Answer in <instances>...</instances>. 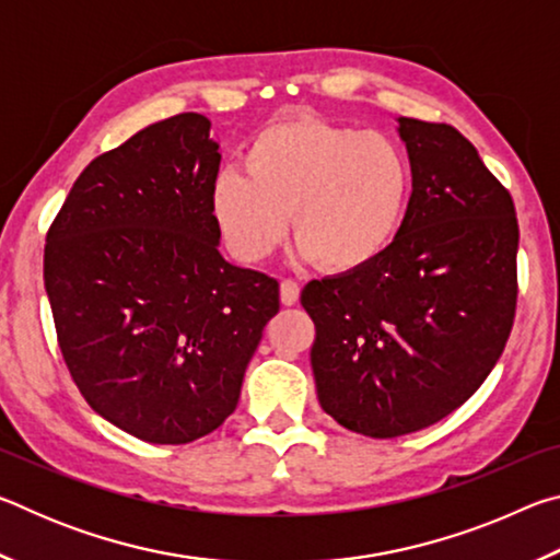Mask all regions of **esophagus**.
I'll use <instances>...</instances> for the list:
<instances>
[{
	"instance_id": "1",
	"label": "esophagus",
	"mask_w": 560,
	"mask_h": 560,
	"mask_svg": "<svg viewBox=\"0 0 560 560\" xmlns=\"http://www.w3.org/2000/svg\"><path fill=\"white\" fill-rule=\"evenodd\" d=\"M279 293H281V303H283V306H293V303L299 301V293H301V289H299V283H296V281L283 279V281H281V289H279Z\"/></svg>"
}]
</instances>
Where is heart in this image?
<instances>
[{
    "label": "heart",
    "instance_id": "b5f03b06",
    "mask_svg": "<svg viewBox=\"0 0 560 560\" xmlns=\"http://www.w3.org/2000/svg\"><path fill=\"white\" fill-rule=\"evenodd\" d=\"M244 167L214 179L212 214L242 261H261L291 230L303 261L353 273L400 236L412 197V165L385 132L293 113L249 140Z\"/></svg>",
    "mask_w": 560,
    "mask_h": 560
}]
</instances>
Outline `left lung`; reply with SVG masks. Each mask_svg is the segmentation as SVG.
<instances>
[{"instance_id":"obj_1","label":"left lung","mask_w":560,"mask_h":560,"mask_svg":"<svg viewBox=\"0 0 560 560\" xmlns=\"http://www.w3.org/2000/svg\"><path fill=\"white\" fill-rule=\"evenodd\" d=\"M410 210L381 259L308 281L303 308L318 402L346 430L387 440L430 428L477 393L516 311L518 222L506 187L444 122L397 118Z\"/></svg>"}]
</instances>
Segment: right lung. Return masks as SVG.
I'll return each mask as SVG.
<instances>
[{
  "mask_svg": "<svg viewBox=\"0 0 560 560\" xmlns=\"http://www.w3.org/2000/svg\"><path fill=\"white\" fill-rule=\"evenodd\" d=\"M220 145L200 113L158 120L75 179L44 249L71 377L132 438L187 444L240 402L279 281L220 254Z\"/></svg>",
  "mask_w": 560,
  "mask_h": 560,
  "instance_id": "obj_1",
  "label": "right lung"
}]
</instances>
